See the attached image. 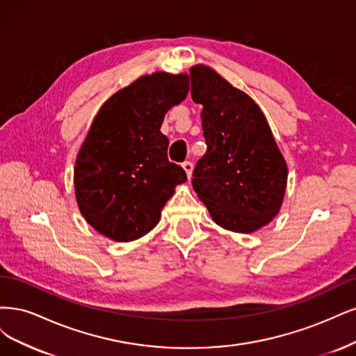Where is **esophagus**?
I'll use <instances>...</instances> for the list:
<instances>
[{
  "label": "esophagus",
  "instance_id": "esophagus-1",
  "mask_svg": "<svg viewBox=\"0 0 356 356\" xmlns=\"http://www.w3.org/2000/svg\"><path fill=\"white\" fill-rule=\"evenodd\" d=\"M181 167H183V170L186 171V176H188V179H191V176H192V170H193V164L191 163V161H185L181 164Z\"/></svg>",
  "mask_w": 356,
  "mask_h": 356
}]
</instances>
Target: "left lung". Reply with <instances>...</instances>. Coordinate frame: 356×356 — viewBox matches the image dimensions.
Listing matches in <instances>:
<instances>
[{
    "mask_svg": "<svg viewBox=\"0 0 356 356\" xmlns=\"http://www.w3.org/2000/svg\"><path fill=\"white\" fill-rule=\"evenodd\" d=\"M201 103L207 152L192 186L211 219L227 231L253 234L281 210L289 170L257 103L207 65L189 71Z\"/></svg>",
    "mask_w": 356,
    "mask_h": 356,
    "instance_id": "obj_1",
    "label": "left lung"
}]
</instances>
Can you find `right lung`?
Listing matches in <instances>:
<instances>
[{
  "instance_id": "obj_1",
  "label": "right lung",
  "mask_w": 356,
  "mask_h": 356,
  "mask_svg": "<svg viewBox=\"0 0 356 356\" xmlns=\"http://www.w3.org/2000/svg\"><path fill=\"white\" fill-rule=\"evenodd\" d=\"M188 91L186 74L154 72L99 109L75 159L74 188L79 211L100 235L130 243L151 232L175 188L186 181L185 170L168 161L159 129Z\"/></svg>"
}]
</instances>
